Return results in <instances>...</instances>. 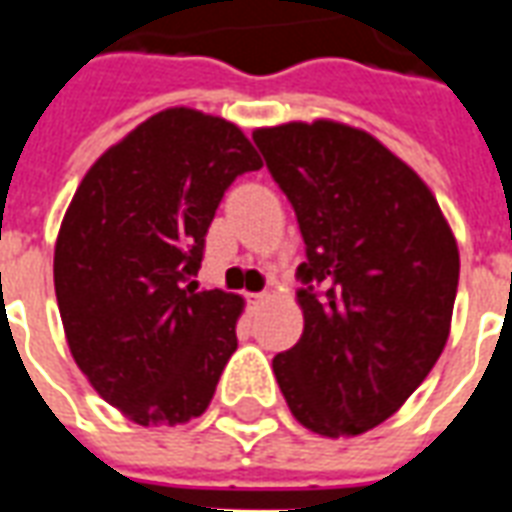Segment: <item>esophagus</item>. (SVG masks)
<instances>
[{
    "mask_svg": "<svg viewBox=\"0 0 512 512\" xmlns=\"http://www.w3.org/2000/svg\"><path fill=\"white\" fill-rule=\"evenodd\" d=\"M268 296H271L268 290H260V293H252V296H249V301H252V304H263V301H268Z\"/></svg>",
    "mask_w": 512,
    "mask_h": 512,
    "instance_id": "1",
    "label": "esophagus"
}]
</instances>
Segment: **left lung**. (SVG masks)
Returning a JSON list of instances; mask_svg holds the SVG:
<instances>
[{
	"instance_id": "obj_1",
	"label": "left lung",
	"mask_w": 512,
	"mask_h": 512,
	"mask_svg": "<svg viewBox=\"0 0 512 512\" xmlns=\"http://www.w3.org/2000/svg\"><path fill=\"white\" fill-rule=\"evenodd\" d=\"M252 139L307 244L304 332L274 356L279 389L304 428L351 439L392 417L444 351L458 241L428 183L362 128L290 120Z\"/></svg>"
}]
</instances>
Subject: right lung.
Segmentation results:
<instances>
[{
	"instance_id": "add662e5",
	"label": "right lung",
	"mask_w": 512,
	"mask_h": 512,
	"mask_svg": "<svg viewBox=\"0 0 512 512\" xmlns=\"http://www.w3.org/2000/svg\"><path fill=\"white\" fill-rule=\"evenodd\" d=\"M263 167L224 117L169 106L106 147L54 244V293L73 362L136 425H180L211 406L244 296L191 274L224 189Z\"/></svg>"
}]
</instances>
